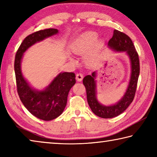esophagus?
<instances>
[{
  "label": "esophagus",
  "mask_w": 157,
  "mask_h": 157,
  "mask_svg": "<svg viewBox=\"0 0 157 157\" xmlns=\"http://www.w3.org/2000/svg\"><path fill=\"white\" fill-rule=\"evenodd\" d=\"M83 79V75L82 73H77L76 74V79L78 82H81L82 79Z\"/></svg>",
  "instance_id": "1"
}]
</instances>
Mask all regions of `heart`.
Here are the masks:
<instances>
[{
  "label": "heart",
  "instance_id": "heart-1",
  "mask_svg": "<svg viewBox=\"0 0 157 157\" xmlns=\"http://www.w3.org/2000/svg\"><path fill=\"white\" fill-rule=\"evenodd\" d=\"M98 39V34L91 32L84 34L80 37L75 44L73 45L72 50L73 52L78 55H85L96 44ZM86 64L88 66H92L96 62V58L93 55H89L86 56Z\"/></svg>",
  "mask_w": 157,
  "mask_h": 157
}]
</instances>
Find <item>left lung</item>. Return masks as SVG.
<instances>
[{
	"label": "left lung",
	"mask_w": 157,
	"mask_h": 157,
	"mask_svg": "<svg viewBox=\"0 0 157 157\" xmlns=\"http://www.w3.org/2000/svg\"><path fill=\"white\" fill-rule=\"evenodd\" d=\"M111 48L116 51L126 52L131 61L132 74L128 88L123 98L111 106H104L100 104L96 99L95 91V72L91 75H86L83 79V84L86 91V98L90 108L95 115L102 118H111L122 113L134 100L140 73V63L138 52L134 44L128 35L117 30H113V36L108 43Z\"/></svg>",
	"instance_id": "8db88e82"
}]
</instances>
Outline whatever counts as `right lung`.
Instances as JSON below:
<instances>
[{
  "label": "right lung",
  "instance_id": "right-lung-1",
  "mask_svg": "<svg viewBox=\"0 0 157 157\" xmlns=\"http://www.w3.org/2000/svg\"><path fill=\"white\" fill-rule=\"evenodd\" d=\"M58 33L55 28L36 31L26 36L16 53L14 71L17 92L25 107L36 118L48 121L57 118L64 110L68 92L75 84L74 73H59L44 91L32 89L21 73V62L23 54L36 42Z\"/></svg>",
  "mask_w": 157,
  "mask_h": 157
}]
</instances>
